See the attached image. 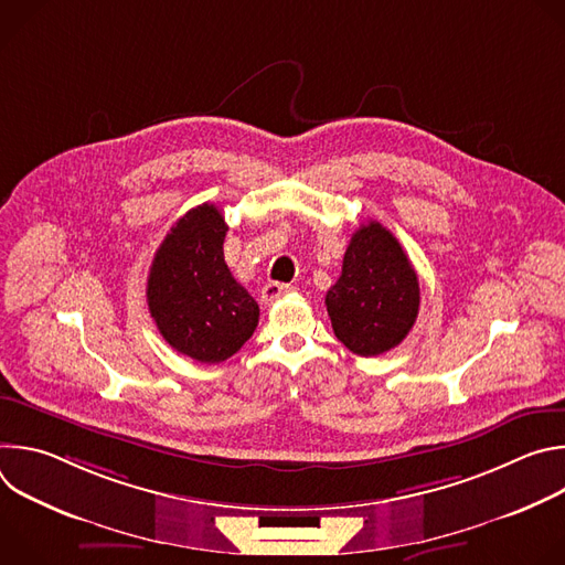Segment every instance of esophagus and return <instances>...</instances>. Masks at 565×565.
<instances>
[{
    "label": "esophagus",
    "mask_w": 565,
    "mask_h": 565,
    "mask_svg": "<svg viewBox=\"0 0 565 565\" xmlns=\"http://www.w3.org/2000/svg\"><path fill=\"white\" fill-rule=\"evenodd\" d=\"M290 290H292V286H288V284L270 281V284H266V286H264V290H262V301H264L266 306H270V303L279 301L281 297L290 295Z\"/></svg>",
    "instance_id": "esophagus-1"
}]
</instances>
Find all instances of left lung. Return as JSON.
<instances>
[{
    "label": "left lung",
    "instance_id": "8db88e82",
    "mask_svg": "<svg viewBox=\"0 0 565 565\" xmlns=\"http://www.w3.org/2000/svg\"><path fill=\"white\" fill-rule=\"evenodd\" d=\"M418 306V275L399 241L377 221L362 223L327 292L335 338L362 358L386 353L409 335Z\"/></svg>",
    "mask_w": 565,
    "mask_h": 565
}]
</instances>
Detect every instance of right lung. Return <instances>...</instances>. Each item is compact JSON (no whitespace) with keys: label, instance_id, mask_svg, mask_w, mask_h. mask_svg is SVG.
Listing matches in <instances>:
<instances>
[{"label":"right lung","instance_id":"1","mask_svg":"<svg viewBox=\"0 0 565 565\" xmlns=\"http://www.w3.org/2000/svg\"><path fill=\"white\" fill-rule=\"evenodd\" d=\"M225 232L216 205L192 207L163 238L147 277L156 329L174 351L201 364L232 358L259 324V303L223 259Z\"/></svg>","mask_w":565,"mask_h":565}]
</instances>
